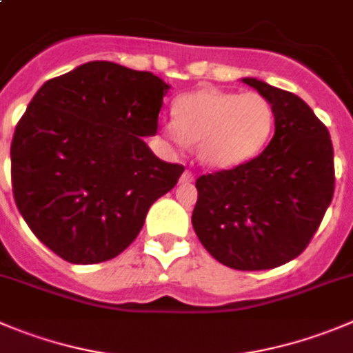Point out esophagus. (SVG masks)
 <instances>
[{
  "label": "esophagus",
  "mask_w": 353,
  "mask_h": 353,
  "mask_svg": "<svg viewBox=\"0 0 353 353\" xmlns=\"http://www.w3.org/2000/svg\"><path fill=\"white\" fill-rule=\"evenodd\" d=\"M181 183H192L193 181V174L190 172V170H184L183 172V176H181Z\"/></svg>",
  "instance_id": "34e87169"
}]
</instances>
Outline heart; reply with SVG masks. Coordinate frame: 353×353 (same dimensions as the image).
Masks as SVG:
<instances>
[{
	"instance_id": "obj_1",
	"label": "heart",
	"mask_w": 353,
	"mask_h": 353,
	"mask_svg": "<svg viewBox=\"0 0 353 353\" xmlns=\"http://www.w3.org/2000/svg\"><path fill=\"white\" fill-rule=\"evenodd\" d=\"M176 120L161 134L176 146L196 143V157L209 169H233L258 157L275 127L272 104L256 92L236 94L200 88L174 102Z\"/></svg>"
}]
</instances>
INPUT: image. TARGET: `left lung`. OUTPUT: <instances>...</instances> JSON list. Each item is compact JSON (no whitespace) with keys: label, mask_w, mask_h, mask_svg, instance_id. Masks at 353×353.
Segmentation results:
<instances>
[{"label":"left lung","mask_w":353,"mask_h":353,"mask_svg":"<svg viewBox=\"0 0 353 353\" xmlns=\"http://www.w3.org/2000/svg\"><path fill=\"white\" fill-rule=\"evenodd\" d=\"M272 104L275 134L259 157L200 176L192 223L209 254L235 270H270L305 251L334 193L325 125L298 95L242 78Z\"/></svg>","instance_id":"1"}]
</instances>
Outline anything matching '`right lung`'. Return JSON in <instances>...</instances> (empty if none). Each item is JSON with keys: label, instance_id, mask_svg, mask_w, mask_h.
<instances>
[{"label": "right lung", "instance_id": "add662e5", "mask_svg": "<svg viewBox=\"0 0 353 353\" xmlns=\"http://www.w3.org/2000/svg\"><path fill=\"white\" fill-rule=\"evenodd\" d=\"M169 88L153 72L92 61L45 81L29 102L10 148L13 196L62 259H113L176 186L184 167L144 143L157 134Z\"/></svg>", "mask_w": 353, "mask_h": 353}]
</instances>
